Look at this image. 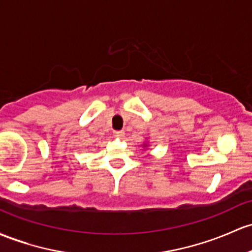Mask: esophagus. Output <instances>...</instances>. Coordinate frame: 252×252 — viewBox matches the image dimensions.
Returning <instances> with one entry per match:
<instances>
[{
	"instance_id": "34e87169",
	"label": "esophagus",
	"mask_w": 252,
	"mask_h": 252,
	"mask_svg": "<svg viewBox=\"0 0 252 252\" xmlns=\"http://www.w3.org/2000/svg\"><path fill=\"white\" fill-rule=\"evenodd\" d=\"M124 130H119V131H115V136L116 137H119V139H122V137H124Z\"/></svg>"
}]
</instances>
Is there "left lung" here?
<instances>
[{
  "label": "left lung",
  "mask_w": 252,
  "mask_h": 252,
  "mask_svg": "<svg viewBox=\"0 0 252 252\" xmlns=\"http://www.w3.org/2000/svg\"><path fill=\"white\" fill-rule=\"evenodd\" d=\"M145 146H146V145H145Z\"/></svg>",
  "instance_id": "8db88e82"
}]
</instances>
